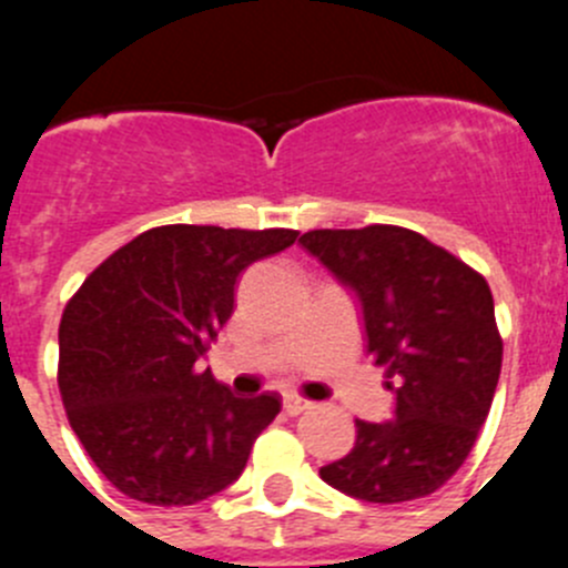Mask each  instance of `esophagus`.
I'll return each mask as SVG.
<instances>
[{"mask_svg": "<svg viewBox=\"0 0 568 568\" xmlns=\"http://www.w3.org/2000/svg\"><path fill=\"white\" fill-rule=\"evenodd\" d=\"M283 409H285V415L296 417V415H302V412L311 409V400H305V397H300V395H285Z\"/></svg>", "mask_w": 568, "mask_h": 568, "instance_id": "esophagus-1", "label": "esophagus"}]
</instances>
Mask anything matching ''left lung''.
<instances>
[{
    "mask_svg": "<svg viewBox=\"0 0 568 568\" xmlns=\"http://www.w3.org/2000/svg\"><path fill=\"white\" fill-rule=\"evenodd\" d=\"M300 243L356 294L367 349L395 392L392 420H356L353 452L320 476L373 505L423 499L465 463L499 384L490 285L404 226L314 230Z\"/></svg>",
    "mask_w": 568,
    "mask_h": 568,
    "instance_id": "obj_1",
    "label": "left lung"
}]
</instances>
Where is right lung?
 <instances>
[{
	"label": "right lung",
	"mask_w": 568,
	"mask_h": 568,
	"mask_svg": "<svg viewBox=\"0 0 568 568\" xmlns=\"http://www.w3.org/2000/svg\"><path fill=\"white\" fill-rule=\"evenodd\" d=\"M296 235L156 226L103 260L69 300L58 327L63 409L129 499L195 505L243 474L280 397H235L199 362L232 316L241 272Z\"/></svg>",
	"instance_id": "add662e5"
}]
</instances>
